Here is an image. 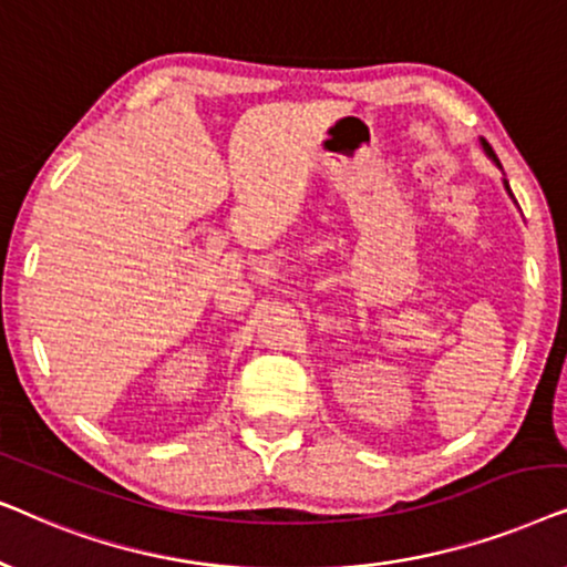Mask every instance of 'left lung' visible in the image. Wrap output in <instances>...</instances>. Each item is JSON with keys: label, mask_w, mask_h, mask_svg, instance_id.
<instances>
[{"label": "left lung", "mask_w": 567, "mask_h": 567, "mask_svg": "<svg viewBox=\"0 0 567 567\" xmlns=\"http://www.w3.org/2000/svg\"><path fill=\"white\" fill-rule=\"evenodd\" d=\"M483 150H485V154H487V157H491V159H493V162H495V165H498V167H501V162H498V157H495V152H493V146H491V144H487V142H485V138H483ZM503 185H506V190H508V196H511V198H514V193H511V188H508V181H506V183H503Z\"/></svg>", "instance_id": "obj_1"}]
</instances>
